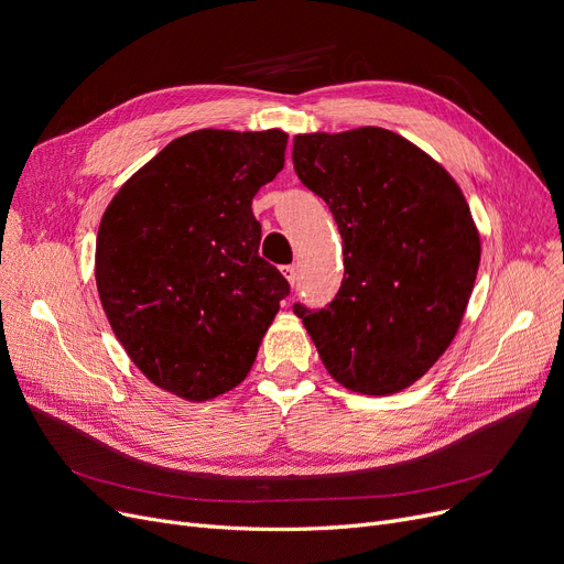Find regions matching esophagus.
I'll return each instance as SVG.
<instances>
[{
    "instance_id": "1",
    "label": "esophagus",
    "mask_w": 564,
    "mask_h": 564,
    "mask_svg": "<svg viewBox=\"0 0 564 564\" xmlns=\"http://www.w3.org/2000/svg\"><path fill=\"white\" fill-rule=\"evenodd\" d=\"M281 272H283V276L288 279V283L294 288V281H297V270H294V264L281 267Z\"/></svg>"
}]
</instances>
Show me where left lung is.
Wrapping results in <instances>:
<instances>
[{"mask_svg": "<svg viewBox=\"0 0 564 564\" xmlns=\"http://www.w3.org/2000/svg\"><path fill=\"white\" fill-rule=\"evenodd\" d=\"M292 162L329 205L345 256L336 300L294 313L340 387L400 393L459 332L480 267L470 207L446 169L383 128L297 134Z\"/></svg>", "mask_w": 564, "mask_h": 564, "instance_id": "8db88e82", "label": "left lung"}]
</instances>
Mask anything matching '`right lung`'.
I'll return each instance as SVG.
<instances>
[{"label": "right lung", "mask_w": 564, "mask_h": 564, "mask_svg": "<svg viewBox=\"0 0 564 564\" xmlns=\"http://www.w3.org/2000/svg\"><path fill=\"white\" fill-rule=\"evenodd\" d=\"M288 132L196 130L116 192L96 240L100 304L155 387L205 402L242 383L290 292L258 256L251 200L285 162Z\"/></svg>", "instance_id": "add662e5"}]
</instances>
